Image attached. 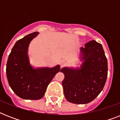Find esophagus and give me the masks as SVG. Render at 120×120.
<instances>
[{
    "label": "esophagus",
    "instance_id": "34e87169",
    "mask_svg": "<svg viewBox=\"0 0 120 120\" xmlns=\"http://www.w3.org/2000/svg\"><path fill=\"white\" fill-rule=\"evenodd\" d=\"M66 64H67V62H66V61L65 60H62L60 62V67H62L65 66Z\"/></svg>",
    "mask_w": 120,
    "mask_h": 120
}]
</instances>
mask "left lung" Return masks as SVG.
Returning <instances> with one entry per match:
<instances>
[{
    "label": "left lung",
    "mask_w": 120,
    "mask_h": 120,
    "mask_svg": "<svg viewBox=\"0 0 120 120\" xmlns=\"http://www.w3.org/2000/svg\"><path fill=\"white\" fill-rule=\"evenodd\" d=\"M80 67H64L60 72L68 101L75 104L91 102L100 93L108 75V63L101 44L92 40L80 48Z\"/></svg>",
    "instance_id": "left-lung-1"
}]
</instances>
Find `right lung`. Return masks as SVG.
<instances>
[{
  "label": "right lung",
  "mask_w": 120,
  "mask_h": 120,
  "mask_svg": "<svg viewBox=\"0 0 120 120\" xmlns=\"http://www.w3.org/2000/svg\"><path fill=\"white\" fill-rule=\"evenodd\" d=\"M38 32L27 35L16 41L8 56L7 78L10 88L24 100H39L44 96L47 86L60 70V66L34 68L30 64L28 49Z\"/></svg>",
  "instance_id": "obj_1"
}]
</instances>
